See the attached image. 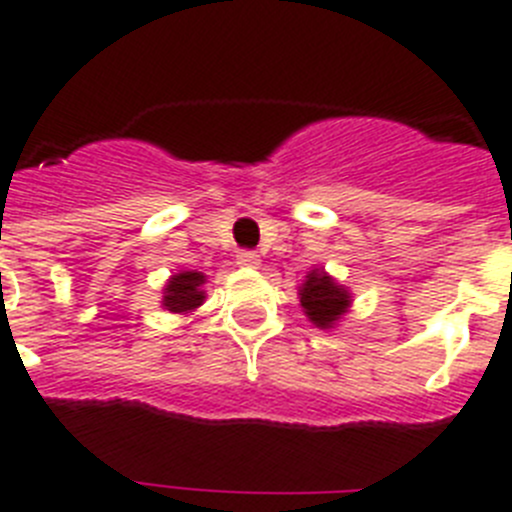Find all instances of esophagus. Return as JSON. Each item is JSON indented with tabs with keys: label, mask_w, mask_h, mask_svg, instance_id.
Returning a JSON list of instances; mask_svg holds the SVG:
<instances>
[{
	"label": "esophagus",
	"mask_w": 512,
	"mask_h": 512,
	"mask_svg": "<svg viewBox=\"0 0 512 512\" xmlns=\"http://www.w3.org/2000/svg\"><path fill=\"white\" fill-rule=\"evenodd\" d=\"M237 265L239 268H260V255H257V252H250V250L239 252Z\"/></svg>",
	"instance_id": "esophagus-1"
}]
</instances>
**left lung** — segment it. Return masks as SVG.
Segmentation results:
<instances>
[{
  "label": "left lung",
  "instance_id": "1",
  "mask_svg": "<svg viewBox=\"0 0 512 512\" xmlns=\"http://www.w3.org/2000/svg\"><path fill=\"white\" fill-rule=\"evenodd\" d=\"M299 301L309 322L319 330H332L353 306V293L337 283L324 268H314L306 273L299 286Z\"/></svg>",
  "mask_w": 512,
  "mask_h": 512
}]
</instances>
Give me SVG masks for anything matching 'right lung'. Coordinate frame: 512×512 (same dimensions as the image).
I'll return each instance as SVG.
<instances>
[{
    "mask_svg": "<svg viewBox=\"0 0 512 512\" xmlns=\"http://www.w3.org/2000/svg\"><path fill=\"white\" fill-rule=\"evenodd\" d=\"M208 278L198 270H180V273L170 275V281L164 283L162 291V309L170 314H190L206 301V291L203 286Z\"/></svg>",
    "mask_w": 512,
    "mask_h": 512,
    "instance_id": "add662e5",
    "label": "right lung"
}]
</instances>
